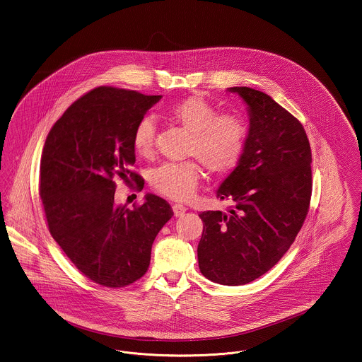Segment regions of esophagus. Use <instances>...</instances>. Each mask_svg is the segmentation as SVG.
<instances>
[{"instance_id":"34e87169","label":"esophagus","mask_w":362,"mask_h":362,"mask_svg":"<svg viewBox=\"0 0 362 362\" xmlns=\"http://www.w3.org/2000/svg\"><path fill=\"white\" fill-rule=\"evenodd\" d=\"M173 213H175V216L176 217H180V216H183L185 213H186V206H183V205H180V204H175L173 206Z\"/></svg>"}]
</instances>
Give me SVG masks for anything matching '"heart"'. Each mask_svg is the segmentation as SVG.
I'll use <instances>...</instances> for the list:
<instances>
[{
    "mask_svg": "<svg viewBox=\"0 0 362 362\" xmlns=\"http://www.w3.org/2000/svg\"><path fill=\"white\" fill-rule=\"evenodd\" d=\"M201 95H192L167 111V119L189 134L186 156L194 157L216 176L230 173L244 153L248 123L236 112H221ZM155 122L142 118L133 132L136 153L149 158L155 153ZM199 162V163H200ZM195 160L170 163L151 175L152 187L176 201H187L202 179V167Z\"/></svg>",
    "mask_w": 362,
    "mask_h": 362,
    "instance_id": "1",
    "label": "heart"
}]
</instances>
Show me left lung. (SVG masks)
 Returning a JSON list of instances; mask_svg holds the SVG:
<instances>
[{
    "mask_svg": "<svg viewBox=\"0 0 362 362\" xmlns=\"http://www.w3.org/2000/svg\"><path fill=\"white\" fill-rule=\"evenodd\" d=\"M229 90L248 104L250 132L238 167L217 189L232 206L199 214L198 263L207 279L238 286L276 266L300 232L310 210L312 153L301 122L269 95Z\"/></svg>",
    "mask_w": 362,
    "mask_h": 362,
    "instance_id": "1",
    "label": "left lung"
}]
</instances>
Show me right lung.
<instances>
[{
  "label": "right lung",
  "instance_id": "obj_1",
  "mask_svg": "<svg viewBox=\"0 0 362 362\" xmlns=\"http://www.w3.org/2000/svg\"><path fill=\"white\" fill-rule=\"evenodd\" d=\"M161 99L137 90L99 86L77 99L54 123L39 168V195L52 239L83 276L107 288H123L148 272L171 205L146 194L139 206H115V180L144 179L136 163L133 132Z\"/></svg>",
  "mask_w": 362,
  "mask_h": 362
}]
</instances>
